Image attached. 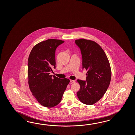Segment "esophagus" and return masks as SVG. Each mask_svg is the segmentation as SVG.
Returning <instances> with one entry per match:
<instances>
[{"mask_svg": "<svg viewBox=\"0 0 135 135\" xmlns=\"http://www.w3.org/2000/svg\"><path fill=\"white\" fill-rule=\"evenodd\" d=\"M70 83H75V80H70Z\"/></svg>", "mask_w": 135, "mask_h": 135, "instance_id": "34e87169", "label": "esophagus"}]
</instances>
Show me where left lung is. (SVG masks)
<instances>
[{"mask_svg":"<svg viewBox=\"0 0 135 135\" xmlns=\"http://www.w3.org/2000/svg\"><path fill=\"white\" fill-rule=\"evenodd\" d=\"M83 58V69L87 71L86 81L77 80L80 89L78 98L83 103L91 105L103 97L109 86L112 71L109 61L100 46L94 41L75 40Z\"/></svg>","mask_w":135,"mask_h":135,"instance_id":"obj_1","label":"left lung"}]
</instances>
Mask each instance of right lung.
<instances>
[{
    "label": "right lung",
    "instance_id": "obj_1",
    "mask_svg": "<svg viewBox=\"0 0 135 135\" xmlns=\"http://www.w3.org/2000/svg\"><path fill=\"white\" fill-rule=\"evenodd\" d=\"M64 41L49 39L35 45L29 55L27 75L29 89L38 102L47 108L56 106L70 80L50 74L55 69V50Z\"/></svg>",
    "mask_w": 135,
    "mask_h": 135
}]
</instances>
